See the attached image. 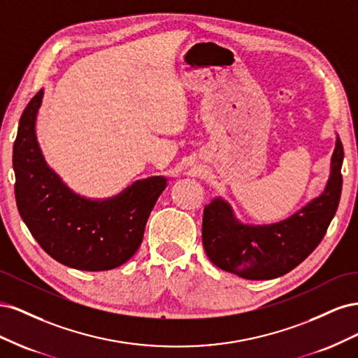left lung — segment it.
Listing matches in <instances>:
<instances>
[{"label":"left lung","instance_id":"left-lung-1","mask_svg":"<svg viewBox=\"0 0 358 358\" xmlns=\"http://www.w3.org/2000/svg\"><path fill=\"white\" fill-rule=\"evenodd\" d=\"M342 161L343 146L336 137L326 188L289 218L275 224H243L229 203L213 199L204 206L201 227L203 246L210 262L225 272L252 280L291 272L320 245L338 210Z\"/></svg>","mask_w":358,"mask_h":358}]
</instances>
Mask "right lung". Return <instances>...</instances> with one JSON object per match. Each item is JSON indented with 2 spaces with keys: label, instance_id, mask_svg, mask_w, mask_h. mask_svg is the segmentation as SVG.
<instances>
[{
  "label": "right lung",
  "instance_id": "right-lung-1",
  "mask_svg": "<svg viewBox=\"0 0 358 358\" xmlns=\"http://www.w3.org/2000/svg\"><path fill=\"white\" fill-rule=\"evenodd\" d=\"M43 94L40 90L25 107L13 146L19 213L32 237L58 263L88 272L122 266L142 243L149 213L167 179L136 180L104 200L73 192L48 166L37 142L36 119Z\"/></svg>",
  "mask_w": 358,
  "mask_h": 358
}]
</instances>
